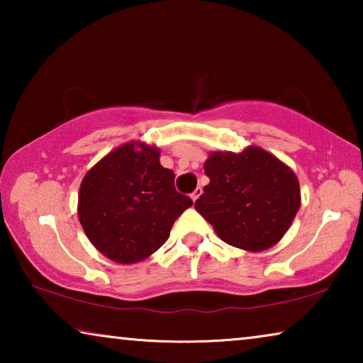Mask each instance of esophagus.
<instances>
[{
    "label": "esophagus",
    "instance_id": "1",
    "mask_svg": "<svg viewBox=\"0 0 363 363\" xmlns=\"http://www.w3.org/2000/svg\"><path fill=\"white\" fill-rule=\"evenodd\" d=\"M201 192H203V190H201V187H196L195 190H194V192L192 194H190V199H192L194 201L196 200V199H199V196L201 195Z\"/></svg>",
    "mask_w": 363,
    "mask_h": 363
}]
</instances>
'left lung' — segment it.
<instances>
[{
    "label": "left lung",
    "instance_id": "left-lung-1",
    "mask_svg": "<svg viewBox=\"0 0 363 363\" xmlns=\"http://www.w3.org/2000/svg\"><path fill=\"white\" fill-rule=\"evenodd\" d=\"M210 184L195 210L232 247L262 251L285 235L301 205L293 171L259 147L214 152L206 160Z\"/></svg>",
    "mask_w": 363,
    "mask_h": 363
}]
</instances>
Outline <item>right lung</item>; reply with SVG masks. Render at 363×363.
<instances>
[{"label":"right lung","instance_id":"add662e5","mask_svg":"<svg viewBox=\"0 0 363 363\" xmlns=\"http://www.w3.org/2000/svg\"><path fill=\"white\" fill-rule=\"evenodd\" d=\"M155 147L125 144L86 173L78 216L91 243L108 259L133 264L168 240L174 220L192 199L174 187V173L160 164Z\"/></svg>","mask_w":363,"mask_h":363}]
</instances>
